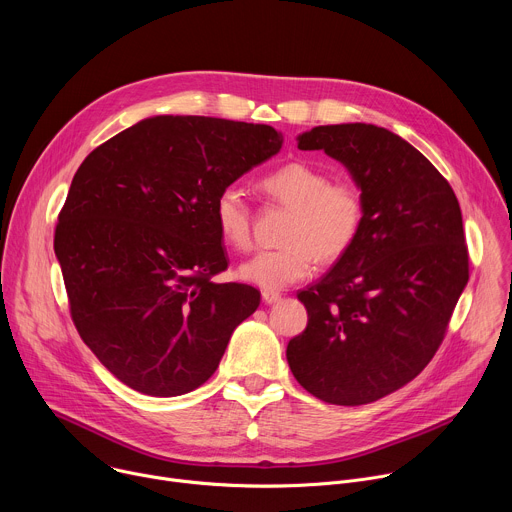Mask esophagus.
<instances>
[{
	"label": "esophagus",
	"instance_id": "esophagus-1",
	"mask_svg": "<svg viewBox=\"0 0 512 512\" xmlns=\"http://www.w3.org/2000/svg\"><path fill=\"white\" fill-rule=\"evenodd\" d=\"M261 298H263V302H265V304H275V302H279V300H281V294H279V291L263 289V291H261Z\"/></svg>",
	"mask_w": 512,
	"mask_h": 512
}]
</instances>
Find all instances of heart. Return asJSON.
<instances>
[{"instance_id": "b5f03b06", "label": "heart", "mask_w": 512, "mask_h": 512, "mask_svg": "<svg viewBox=\"0 0 512 512\" xmlns=\"http://www.w3.org/2000/svg\"><path fill=\"white\" fill-rule=\"evenodd\" d=\"M259 186L271 200L289 206L291 214L283 231L285 245L255 253L239 267L241 279L271 291L283 289L306 279L318 259H342L358 241L367 200L356 180L330 178L326 168L296 160L265 174ZM214 225L227 247H251L253 210L239 188L227 186L218 192Z\"/></svg>"}]
</instances>
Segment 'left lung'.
Returning <instances> with one entry per match:
<instances>
[{
	"mask_svg": "<svg viewBox=\"0 0 512 512\" xmlns=\"http://www.w3.org/2000/svg\"><path fill=\"white\" fill-rule=\"evenodd\" d=\"M300 150H324L360 184L367 216L354 247L298 298L308 326L289 369L332 405L373 403L415 379L442 346L470 277L458 198L411 143L369 123L320 125Z\"/></svg>",
	"mask_w": 512,
	"mask_h": 512,
	"instance_id": "obj_1",
	"label": "left lung"
}]
</instances>
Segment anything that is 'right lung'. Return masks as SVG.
<instances>
[{
    "instance_id": "add662e5",
    "label": "right lung",
    "mask_w": 512,
    "mask_h": 512,
    "mask_svg": "<svg viewBox=\"0 0 512 512\" xmlns=\"http://www.w3.org/2000/svg\"><path fill=\"white\" fill-rule=\"evenodd\" d=\"M279 148L271 125L160 115L101 143L72 178L54 231L70 318L133 391L198 389L257 310L255 287L212 281L229 267L214 200Z\"/></svg>"
}]
</instances>
